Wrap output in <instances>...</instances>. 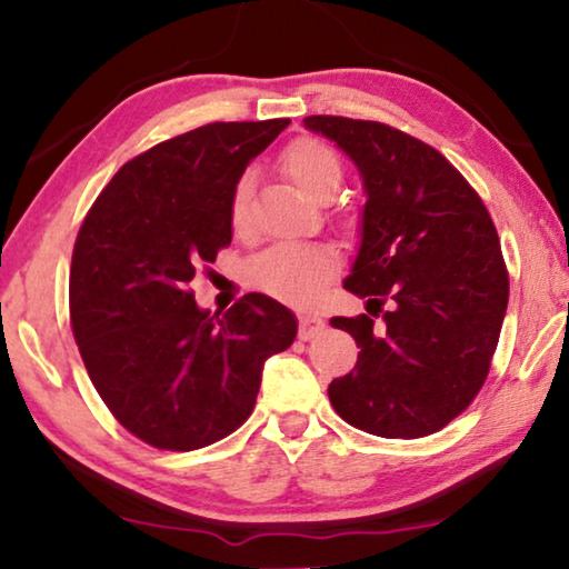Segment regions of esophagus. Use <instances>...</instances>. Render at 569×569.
<instances>
[{
  "label": "esophagus",
  "mask_w": 569,
  "mask_h": 569,
  "mask_svg": "<svg viewBox=\"0 0 569 569\" xmlns=\"http://www.w3.org/2000/svg\"><path fill=\"white\" fill-rule=\"evenodd\" d=\"M322 330H326V320L318 318V315H310V312L300 315V338L302 340H310L315 336H320Z\"/></svg>",
  "instance_id": "1"
}]
</instances>
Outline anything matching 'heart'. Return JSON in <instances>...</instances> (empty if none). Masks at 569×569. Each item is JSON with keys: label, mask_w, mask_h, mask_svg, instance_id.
<instances>
[{"label": "heart", "mask_w": 569, "mask_h": 569, "mask_svg": "<svg viewBox=\"0 0 569 569\" xmlns=\"http://www.w3.org/2000/svg\"><path fill=\"white\" fill-rule=\"evenodd\" d=\"M282 172L295 190L310 200H326L340 186V162L318 139H295L282 152ZM249 180L233 193L231 221L241 229L247 218ZM338 269V257L328 247H274L249 264V279L259 290L290 302H312Z\"/></svg>", "instance_id": "obj_1"}]
</instances>
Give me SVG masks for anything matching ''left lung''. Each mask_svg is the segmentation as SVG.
Here are the masks:
<instances>
[{"instance_id":"1","label":"left lung","mask_w":569,"mask_h":569,"mask_svg":"<svg viewBox=\"0 0 569 569\" xmlns=\"http://www.w3.org/2000/svg\"><path fill=\"white\" fill-rule=\"evenodd\" d=\"M305 129L336 142L366 196L343 287L369 315L330 320L361 348L330 381V405L363 432L432 435L483 387L509 305L491 216L440 152L399 129L346 117H308Z\"/></svg>"}]
</instances>
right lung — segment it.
<instances>
[{
    "mask_svg": "<svg viewBox=\"0 0 569 569\" xmlns=\"http://www.w3.org/2000/svg\"><path fill=\"white\" fill-rule=\"evenodd\" d=\"M290 119L213 121L127 162L96 198L71 264L78 351L111 415L162 450H198L251 415L297 318L249 292L223 315L188 284L233 236L243 170Z\"/></svg>",
    "mask_w": 569,
    "mask_h": 569,
    "instance_id": "right-lung-1",
    "label": "right lung"
}]
</instances>
